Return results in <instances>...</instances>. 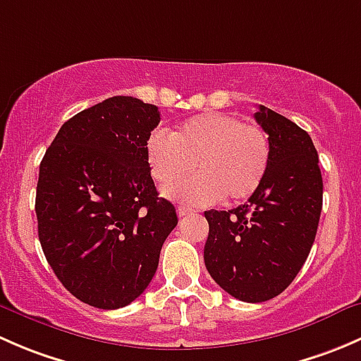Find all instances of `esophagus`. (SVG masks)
Returning a JSON list of instances; mask_svg holds the SVG:
<instances>
[{
	"label": "esophagus",
	"mask_w": 361,
	"mask_h": 361,
	"mask_svg": "<svg viewBox=\"0 0 361 361\" xmlns=\"http://www.w3.org/2000/svg\"><path fill=\"white\" fill-rule=\"evenodd\" d=\"M194 213V209H190V207H185V206H180L178 207V216H188V214Z\"/></svg>",
	"instance_id": "34e87169"
}]
</instances>
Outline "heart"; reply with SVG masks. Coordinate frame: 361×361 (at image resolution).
<instances>
[{"label":"heart","mask_w":361,"mask_h":361,"mask_svg":"<svg viewBox=\"0 0 361 361\" xmlns=\"http://www.w3.org/2000/svg\"><path fill=\"white\" fill-rule=\"evenodd\" d=\"M269 134L255 122L221 111H207L185 120L171 136L154 134L147 143V157L154 180L169 188L190 176H199L171 188L180 201L206 206L227 197L250 199L271 166Z\"/></svg>","instance_id":"heart-1"}]
</instances>
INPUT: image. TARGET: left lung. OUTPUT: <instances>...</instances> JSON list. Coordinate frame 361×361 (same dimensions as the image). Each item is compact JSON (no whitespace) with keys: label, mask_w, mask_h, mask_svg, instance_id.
I'll use <instances>...</instances> for the list:
<instances>
[{"label":"left lung","mask_w":361,"mask_h":361,"mask_svg":"<svg viewBox=\"0 0 361 361\" xmlns=\"http://www.w3.org/2000/svg\"><path fill=\"white\" fill-rule=\"evenodd\" d=\"M255 120L269 134L271 166L248 202L204 211L209 235L204 264L211 278L243 302H265L288 288L304 265L323 206L318 152L304 129L260 106Z\"/></svg>","instance_id":"obj_1"}]
</instances>
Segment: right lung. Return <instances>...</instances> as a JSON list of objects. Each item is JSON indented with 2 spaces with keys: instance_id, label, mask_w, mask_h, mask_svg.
<instances>
[{
  "instance_id": "1",
  "label": "right lung",
  "mask_w": 361,
  "mask_h": 361,
  "mask_svg": "<svg viewBox=\"0 0 361 361\" xmlns=\"http://www.w3.org/2000/svg\"><path fill=\"white\" fill-rule=\"evenodd\" d=\"M159 122L155 104L110 97L64 122L39 164L35 209L43 253L64 288L92 307L136 300L178 225L147 157Z\"/></svg>"
}]
</instances>
